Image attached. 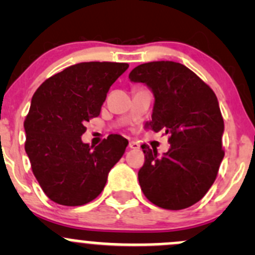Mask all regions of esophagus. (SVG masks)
Instances as JSON below:
<instances>
[{"label":"esophagus","mask_w":255,"mask_h":255,"mask_svg":"<svg viewBox=\"0 0 255 255\" xmlns=\"http://www.w3.org/2000/svg\"><path fill=\"white\" fill-rule=\"evenodd\" d=\"M128 146H129L130 149H139L140 148V145L135 142V140H130L129 144H128Z\"/></svg>","instance_id":"obj_1"}]
</instances>
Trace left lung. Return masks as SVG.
<instances>
[{
    "mask_svg": "<svg viewBox=\"0 0 255 255\" xmlns=\"http://www.w3.org/2000/svg\"><path fill=\"white\" fill-rule=\"evenodd\" d=\"M129 79L153 91L150 129L170 134V148L161 156L142 145L144 165L138 180L143 194L165 210L192 206L212 186L225 156V123L217 97L194 71L175 61L138 65Z\"/></svg>",
    "mask_w": 255,
    "mask_h": 255,
    "instance_id": "left-lung-1",
    "label": "left lung"
}]
</instances>
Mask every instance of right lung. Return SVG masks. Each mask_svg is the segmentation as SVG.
<instances>
[{"label": "right lung", "instance_id": "add662e5", "mask_svg": "<svg viewBox=\"0 0 255 255\" xmlns=\"http://www.w3.org/2000/svg\"><path fill=\"white\" fill-rule=\"evenodd\" d=\"M127 63L90 61L50 76L32 97L24 121L25 153L33 174L51 201L81 206L96 199L122 158L128 140L110 134L97 146L82 143L85 123L97 117Z\"/></svg>", "mask_w": 255, "mask_h": 255}]
</instances>
